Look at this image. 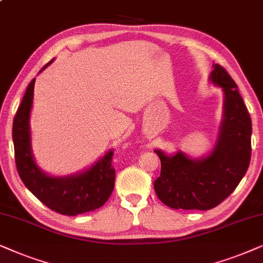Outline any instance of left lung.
Listing matches in <instances>:
<instances>
[{
  "mask_svg": "<svg viewBox=\"0 0 263 263\" xmlns=\"http://www.w3.org/2000/svg\"><path fill=\"white\" fill-rule=\"evenodd\" d=\"M209 82L223 91L222 120L214 146L194 159L183 152L160 157L161 173L154 181L160 201L173 209L208 211L232 194L246 176L251 157V119L236 83L218 64Z\"/></svg>",
  "mask_w": 263,
  "mask_h": 263,
  "instance_id": "left-lung-1",
  "label": "left lung"
}]
</instances>
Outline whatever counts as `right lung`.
Segmentation results:
<instances>
[{
	"instance_id": "add662e5",
	"label": "right lung",
	"mask_w": 263,
	"mask_h": 263,
	"mask_svg": "<svg viewBox=\"0 0 263 263\" xmlns=\"http://www.w3.org/2000/svg\"><path fill=\"white\" fill-rule=\"evenodd\" d=\"M54 59L41 69L48 67ZM36 78L27 86L13 121V143L17 173L25 186L51 211L64 215H78L102 207L114 189L113 150H108L82 172L51 176L38 166L32 153L30 118Z\"/></svg>"
}]
</instances>
